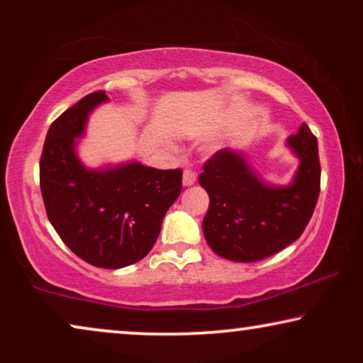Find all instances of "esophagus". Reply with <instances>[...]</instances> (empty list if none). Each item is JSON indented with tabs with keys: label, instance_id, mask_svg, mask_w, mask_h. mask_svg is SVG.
<instances>
[{
	"label": "esophagus",
	"instance_id": "obj_1",
	"mask_svg": "<svg viewBox=\"0 0 363 363\" xmlns=\"http://www.w3.org/2000/svg\"><path fill=\"white\" fill-rule=\"evenodd\" d=\"M195 182H196V173L195 172H193V170L183 172V185L191 186Z\"/></svg>",
	"mask_w": 363,
	"mask_h": 363
}]
</instances>
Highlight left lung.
<instances>
[{
    "label": "left lung",
    "instance_id": "obj_1",
    "mask_svg": "<svg viewBox=\"0 0 363 363\" xmlns=\"http://www.w3.org/2000/svg\"><path fill=\"white\" fill-rule=\"evenodd\" d=\"M287 147L299 158L287 186L267 185L245 155L231 148L216 152L203 165L198 182L210 196L203 235L218 256L236 262L261 261L304 233L320 191L319 148L306 123L287 138Z\"/></svg>",
    "mask_w": 363,
    "mask_h": 363
}]
</instances>
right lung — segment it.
I'll return each mask as SVG.
<instances>
[{
    "mask_svg": "<svg viewBox=\"0 0 363 363\" xmlns=\"http://www.w3.org/2000/svg\"><path fill=\"white\" fill-rule=\"evenodd\" d=\"M106 91L82 97L49 127L39 182L49 221L69 250L89 264L118 269L140 261L160 235L168 208L182 193V170L138 162L92 170L76 153Z\"/></svg>",
    "mask_w": 363,
    "mask_h": 363,
    "instance_id": "obj_1",
    "label": "right lung"
}]
</instances>
